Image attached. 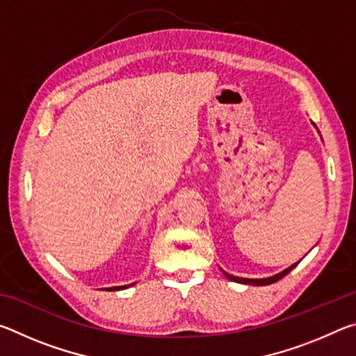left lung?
<instances>
[{
    "label": "left lung",
    "mask_w": 356,
    "mask_h": 356,
    "mask_svg": "<svg viewBox=\"0 0 356 356\" xmlns=\"http://www.w3.org/2000/svg\"><path fill=\"white\" fill-rule=\"evenodd\" d=\"M300 262V261H298ZM298 262L297 264H293V265H291V267L289 268H286L284 272H281V273H278V275H275V276H270V278H261V280H251V278H238V276H234V275H229V273H226L225 270H222V273H225V276L227 280H231V281H234V282H240V284H251V286H267V284H273V282H276V281H280L281 278H284V276L291 272L292 268H295L298 265Z\"/></svg>",
    "instance_id": "obj_1"
}]
</instances>
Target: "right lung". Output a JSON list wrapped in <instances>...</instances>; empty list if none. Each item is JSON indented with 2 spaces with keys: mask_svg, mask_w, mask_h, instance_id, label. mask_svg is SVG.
Returning a JSON list of instances; mask_svg holds the SVG:
<instances>
[{
  "mask_svg": "<svg viewBox=\"0 0 356 356\" xmlns=\"http://www.w3.org/2000/svg\"><path fill=\"white\" fill-rule=\"evenodd\" d=\"M122 289H127V286H116V287H106V291H122Z\"/></svg>",
  "mask_w": 356,
  "mask_h": 356,
  "instance_id": "1",
  "label": "right lung"
}]
</instances>
